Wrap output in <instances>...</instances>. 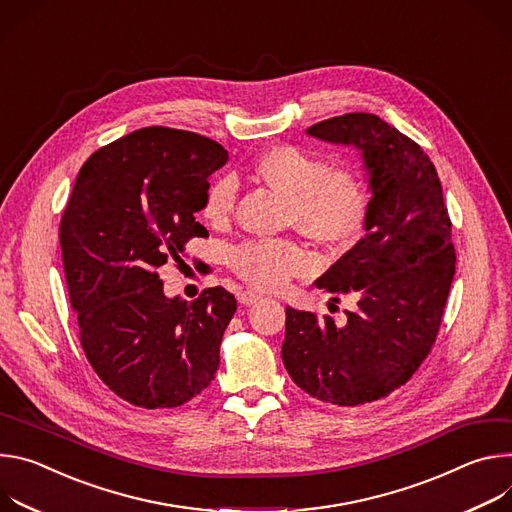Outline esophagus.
Returning <instances> with one entry per match:
<instances>
[{"mask_svg":"<svg viewBox=\"0 0 512 512\" xmlns=\"http://www.w3.org/2000/svg\"><path fill=\"white\" fill-rule=\"evenodd\" d=\"M260 299V295L256 293V291H252V289H246V291H240L238 293V301L242 303V305H252V303H256Z\"/></svg>","mask_w":512,"mask_h":512,"instance_id":"34e87169","label":"esophagus"}]
</instances>
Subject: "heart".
Wrapping results in <instances>:
<instances>
[{"label":"heart","mask_w":512,"mask_h":512,"mask_svg":"<svg viewBox=\"0 0 512 512\" xmlns=\"http://www.w3.org/2000/svg\"><path fill=\"white\" fill-rule=\"evenodd\" d=\"M252 173L270 189L289 197L287 223L325 248H348L360 240L368 221V193L362 179L348 166H335L317 154L278 144L262 150ZM238 183L230 175L217 177L205 191L201 213L221 227L232 219ZM230 268L260 291H280L297 276L313 270V256L293 240H246L227 254Z\"/></svg>","instance_id":"heart-1"}]
</instances>
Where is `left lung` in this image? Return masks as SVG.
<instances>
[{
	"mask_svg": "<svg viewBox=\"0 0 512 512\" xmlns=\"http://www.w3.org/2000/svg\"><path fill=\"white\" fill-rule=\"evenodd\" d=\"M307 134L360 148L372 199L366 236L315 282L333 303L352 295L358 307L346 325L287 307L282 362L313 399L358 407L407 384L429 356L456 274L451 221L431 158L374 113H344Z\"/></svg>",
	"mask_w": 512,
	"mask_h": 512,
	"instance_id": "left-lung-1",
	"label": "left lung"
}]
</instances>
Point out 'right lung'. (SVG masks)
I'll return each mask as SVG.
<instances>
[{
  "label": "right lung",
  "instance_id": "obj_1",
  "mask_svg": "<svg viewBox=\"0 0 512 512\" xmlns=\"http://www.w3.org/2000/svg\"><path fill=\"white\" fill-rule=\"evenodd\" d=\"M227 150L152 126L93 152L79 170L59 240L85 356L120 399L173 409L207 388L238 301L223 287L166 299L158 268L203 238L195 219Z\"/></svg>",
  "mask_w": 512,
  "mask_h": 512
}]
</instances>
